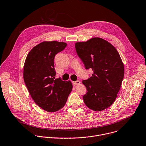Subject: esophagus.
<instances>
[{
  "label": "esophagus",
  "mask_w": 146,
  "mask_h": 146,
  "mask_svg": "<svg viewBox=\"0 0 146 146\" xmlns=\"http://www.w3.org/2000/svg\"><path fill=\"white\" fill-rule=\"evenodd\" d=\"M80 83V82L79 80H77V81H76V82H73V84H74V86H76V85H78V84H79Z\"/></svg>",
  "instance_id": "obj_1"
}]
</instances>
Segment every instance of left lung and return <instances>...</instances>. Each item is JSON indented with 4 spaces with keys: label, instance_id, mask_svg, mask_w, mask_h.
Wrapping results in <instances>:
<instances>
[{
    "label": "left lung",
    "instance_id": "obj_1",
    "mask_svg": "<svg viewBox=\"0 0 146 146\" xmlns=\"http://www.w3.org/2000/svg\"><path fill=\"white\" fill-rule=\"evenodd\" d=\"M75 49L86 69L94 73L82 81L87 88L83 100L87 107L98 111L114 102L124 76V66L116 49L107 41L98 37L86 42H76Z\"/></svg>",
    "mask_w": 146,
    "mask_h": 146
}]
</instances>
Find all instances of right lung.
Returning a JSON list of instances; mask_svg holds the SVG:
<instances>
[{
  "label": "right lung",
  "instance_id": "1",
  "mask_svg": "<svg viewBox=\"0 0 146 146\" xmlns=\"http://www.w3.org/2000/svg\"><path fill=\"white\" fill-rule=\"evenodd\" d=\"M66 46L62 42H42L29 51L25 61L23 78L28 90L35 103L49 112L62 108L72 89L70 81L55 79L54 57Z\"/></svg>",
  "mask_w": 146,
  "mask_h": 146
}]
</instances>
